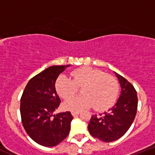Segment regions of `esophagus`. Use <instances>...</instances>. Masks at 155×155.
<instances>
[{
    "label": "esophagus",
    "mask_w": 155,
    "mask_h": 155,
    "mask_svg": "<svg viewBox=\"0 0 155 155\" xmlns=\"http://www.w3.org/2000/svg\"><path fill=\"white\" fill-rule=\"evenodd\" d=\"M79 111H72V115L73 117H76L77 115H79Z\"/></svg>",
    "instance_id": "esophagus-1"
}]
</instances>
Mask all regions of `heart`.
Wrapping results in <instances>:
<instances>
[{
  "label": "heart",
  "instance_id": "b5f03b06",
  "mask_svg": "<svg viewBox=\"0 0 155 155\" xmlns=\"http://www.w3.org/2000/svg\"><path fill=\"white\" fill-rule=\"evenodd\" d=\"M70 76L72 79L64 75L58 78L55 84L58 94L64 99H68L76 94L77 87L82 86V95L64 102L65 109L79 111L94 106V109L101 111L114 104L119 91V85L114 76L91 67L77 69Z\"/></svg>",
  "mask_w": 155,
  "mask_h": 155
}]
</instances>
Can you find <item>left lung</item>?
I'll return each mask as SVG.
<instances>
[{
    "mask_svg": "<svg viewBox=\"0 0 155 155\" xmlns=\"http://www.w3.org/2000/svg\"><path fill=\"white\" fill-rule=\"evenodd\" d=\"M114 73L121 87L119 98L107 112L91 116L88 126L90 134L104 142L122 137L131 127L137 111L138 97L135 88L125 78Z\"/></svg>",
    "mask_w": 155,
    "mask_h": 155,
    "instance_id": "1",
    "label": "left lung"
}]
</instances>
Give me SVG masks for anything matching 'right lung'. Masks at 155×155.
Returning <instances> with one entry per match:
<instances>
[{
    "label": "right lung",
    "instance_id": "right-lung-1",
    "mask_svg": "<svg viewBox=\"0 0 155 155\" xmlns=\"http://www.w3.org/2000/svg\"><path fill=\"white\" fill-rule=\"evenodd\" d=\"M70 66H52L43 70L28 81L21 97L24 129L33 141L43 146H55L70 133L71 113L54 114L61 102L55 88L57 79Z\"/></svg>",
    "mask_w": 155,
    "mask_h": 155
}]
</instances>
